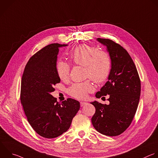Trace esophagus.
Returning a JSON list of instances; mask_svg holds the SVG:
<instances>
[{
    "instance_id": "1",
    "label": "esophagus",
    "mask_w": 158,
    "mask_h": 158,
    "mask_svg": "<svg viewBox=\"0 0 158 158\" xmlns=\"http://www.w3.org/2000/svg\"><path fill=\"white\" fill-rule=\"evenodd\" d=\"M80 104H81V107H84L86 104H87V103L85 102H81Z\"/></svg>"
}]
</instances>
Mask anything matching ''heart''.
Listing matches in <instances>:
<instances>
[{"label": "heart", "instance_id": "obj_1", "mask_svg": "<svg viewBox=\"0 0 158 158\" xmlns=\"http://www.w3.org/2000/svg\"><path fill=\"white\" fill-rule=\"evenodd\" d=\"M70 61L85 68L86 77L90 78L94 82L100 84L106 81L110 73L112 63L107 52L98 51V49L88 44H82L68 53ZM56 72L61 80L68 78L70 71L69 64L63 61L56 63ZM94 87L90 80L73 84L68 90V94L76 98H84L88 93L92 92Z\"/></svg>", "mask_w": 158, "mask_h": 158}]
</instances>
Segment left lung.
<instances>
[{
	"instance_id": "8db88e82",
	"label": "left lung",
	"mask_w": 158,
	"mask_h": 158,
	"mask_svg": "<svg viewBox=\"0 0 158 158\" xmlns=\"http://www.w3.org/2000/svg\"><path fill=\"white\" fill-rule=\"evenodd\" d=\"M106 46L112 63L108 81L97 92L98 98L109 95V105L90 102L95 108L91 121L95 129L104 135L115 136L130 125L139 101L141 82L133 60L125 49L112 40L97 38Z\"/></svg>"
}]
</instances>
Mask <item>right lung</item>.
<instances>
[{"label": "right lung", "mask_w": 158, "mask_h": 158, "mask_svg": "<svg viewBox=\"0 0 158 158\" xmlns=\"http://www.w3.org/2000/svg\"><path fill=\"white\" fill-rule=\"evenodd\" d=\"M68 44L52 43L30 58L22 79L21 103L33 129L46 138L61 135L70 127L80 109L77 100L69 98L61 103L51 93L60 83L56 72L59 48Z\"/></svg>", "instance_id": "right-lung-1"}]
</instances>
